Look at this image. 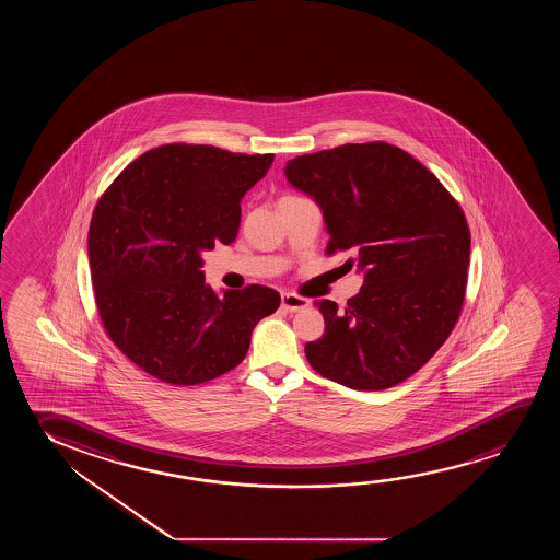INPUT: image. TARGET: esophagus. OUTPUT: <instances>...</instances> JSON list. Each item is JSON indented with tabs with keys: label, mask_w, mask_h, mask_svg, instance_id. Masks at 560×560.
I'll return each mask as SVG.
<instances>
[{
	"label": "esophagus",
	"mask_w": 560,
	"mask_h": 560,
	"mask_svg": "<svg viewBox=\"0 0 560 560\" xmlns=\"http://www.w3.org/2000/svg\"><path fill=\"white\" fill-rule=\"evenodd\" d=\"M281 306L287 312H299V310L310 306V300L299 296V294H292V292H283L281 294Z\"/></svg>",
	"instance_id": "obj_1"
}]
</instances>
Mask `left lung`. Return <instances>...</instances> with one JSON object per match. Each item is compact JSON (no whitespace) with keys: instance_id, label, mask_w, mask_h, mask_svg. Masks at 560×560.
I'll return each mask as SVG.
<instances>
[{"instance_id":"1","label":"left lung","mask_w":560,"mask_h":560,"mask_svg":"<svg viewBox=\"0 0 560 560\" xmlns=\"http://www.w3.org/2000/svg\"><path fill=\"white\" fill-rule=\"evenodd\" d=\"M284 176L323 210L327 254L363 271L345 307L315 306L325 335L310 365L353 390H384L417 373L452 335L467 289L470 230L459 202L411 154L348 143L287 162Z\"/></svg>"}]
</instances>
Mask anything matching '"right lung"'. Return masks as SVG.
Returning <instances> with one entry per match:
<instances>
[{"label": "right lung", "mask_w": 560, "mask_h": 560, "mask_svg": "<svg viewBox=\"0 0 560 560\" xmlns=\"http://www.w3.org/2000/svg\"><path fill=\"white\" fill-rule=\"evenodd\" d=\"M273 154L170 143L120 172L93 210L88 235L95 304L116 348L162 383L192 386L237 368L279 292L248 284L218 296L205 250L230 245L241 199Z\"/></svg>", "instance_id": "obj_1"}]
</instances>
